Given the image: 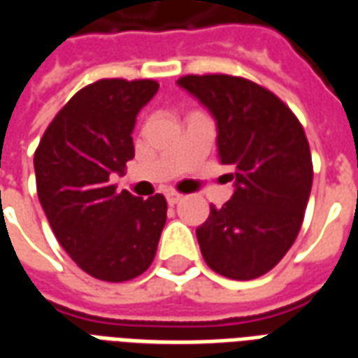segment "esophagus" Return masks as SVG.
<instances>
[{
	"label": "esophagus",
	"instance_id": "esophagus-1",
	"mask_svg": "<svg viewBox=\"0 0 358 358\" xmlns=\"http://www.w3.org/2000/svg\"><path fill=\"white\" fill-rule=\"evenodd\" d=\"M180 199H182V195H180L178 192H166V203H169V205H176Z\"/></svg>",
	"mask_w": 358,
	"mask_h": 358
}]
</instances>
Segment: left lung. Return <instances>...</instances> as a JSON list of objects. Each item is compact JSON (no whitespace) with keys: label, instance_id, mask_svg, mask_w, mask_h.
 Returning a JSON list of instances; mask_svg holds the SVG:
<instances>
[{"label":"left lung","instance_id":"8db88e82","mask_svg":"<svg viewBox=\"0 0 358 358\" xmlns=\"http://www.w3.org/2000/svg\"><path fill=\"white\" fill-rule=\"evenodd\" d=\"M178 84L213 113L220 163L232 166V199L195 234L205 263L232 280L276 266L303 224L313 159L299 118L276 94L230 74H186Z\"/></svg>","mask_w":358,"mask_h":358}]
</instances>
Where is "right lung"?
Returning <instances> with one entry per match:
<instances>
[{
    "label": "right lung",
    "instance_id": "obj_1",
    "mask_svg": "<svg viewBox=\"0 0 358 358\" xmlns=\"http://www.w3.org/2000/svg\"><path fill=\"white\" fill-rule=\"evenodd\" d=\"M151 78H103L65 103L34 153L38 199L55 238L86 274L126 282L153 263L166 199H141L110 182L134 157L136 115L157 94Z\"/></svg>",
    "mask_w": 358,
    "mask_h": 358
}]
</instances>
